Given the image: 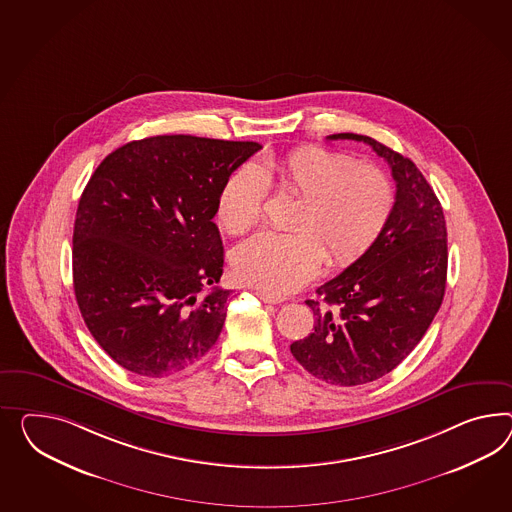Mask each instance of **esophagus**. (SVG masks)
<instances>
[{
	"instance_id": "1",
	"label": "esophagus",
	"mask_w": 512,
	"mask_h": 512,
	"mask_svg": "<svg viewBox=\"0 0 512 512\" xmlns=\"http://www.w3.org/2000/svg\"><path fill=\"white\" fill-rule=\"evenodd\" d=\"M256 297L263 302H271V304H278V302L286 301L284 297H278V295H273V293H267V291H262V289H256Z\"/></svg>"
}]
</instances>
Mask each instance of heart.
I'll list each match as a JSON object with an SVG mask.
<instances>
[{
  "mask_svg": "<svg viewBox=\"0 0 512 512\" xmlns=\"http://www.w3.org/2000/svg\"><path fill=\"white\" fill-rule=\"evenodd\" d=\"M267 185L299 198L288 234L260 232L237 247L232 267L245 284L284 295L312 280L327 252L345 267L379 239L394 211L395 191L384 172L356 165L340 152L302 146L256 167L237 169L224 184L217 219L226 232L245 234L262 219Z\"/></svg>",
  "mask_w": 512,
  "mask_h": 512,
  "instance_id": "1",
  "label": "heart"
}]
</instances>
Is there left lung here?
<instances>
[{
	"label": "left lung",
	"mask_w": 512,
	"mask_h": 512,
	"mask_svg": "<svg viewBox=\"0 0 512 512\" xmlns=\"http://www.w3.org/2000/svg\"><path fill=\"white\" fill-rule=\"evenodd\" d=\"M371 146L395 180L394 211L379 239L341 275L306 301L314 332L291 343V354L315 379L360 386L384 377L420 343L444 301L447 230L440 200L410 159L379 141L336 133Z\"/></svg>",
	"instance_id": "obj_1"
}]
</instances>
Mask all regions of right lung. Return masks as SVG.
<instances>
[{
  "instance_id": "add662e5",
  "label": "right lung",
  "mask_w": 512,
  "mask_h": 512,
  "mask_svg": "<svg viewBox=\"0 0 512 512\" xmlns=\"http://www.w3.org/2000/svg\"><path fill=\"white\" fill-rule=\"evenodd\" d=\"M262 146L193 135L132 141L79 198L72 275L92 338L118 366L161 379L193 366L223 330L230 291L213 223L226 180Z\"/></svg>"
}]
</instances>
